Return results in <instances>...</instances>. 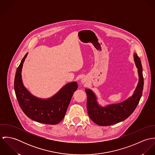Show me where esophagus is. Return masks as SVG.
<instances>
[{
    "label": "esophagus",
    "mask_w": 155,
    "mask_h": 155,
    "mask_svg": "<svg viewBox=\"0 0 155 155\" xmlns=\"http://www.w3.org/2000/svg\"><path fill=\"white\" fill-rule=\"evenodd\" d=\"M81 82H82V84H84V83L85 82V79H82V80L81 81Z\"/></svg>",
    "instance_id": "esophagus-1"
}]
</instances>
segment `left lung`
I'll use <instances>...</instances> for the list:
<instances>
[{
  "label": "left lung",
  "instance_id": "8db88e82",
  "mask_svg": "<svg viewBox=\"0 0 155 155\" xmlns=\"http://www.w3.org/2000/svg\"><path fill=\"white\" fill-rule=\"evenodd\" d=\"M134 58L138 68L139 81L133 96L130 98L122 103L103 107L98 104L94 92L88 89H85L87 94V107L89 116L96 124L100 126L116 124L127 119L136 109L142 95L144 78L140 58L135 53Z\"/></svg>",
  "mask_w": 155,
  "mask_h": 155
}]
</instances>
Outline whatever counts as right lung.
<instances>
[{
  "mask_svg": "<svg viewBox=\"0 0 155 155\" xmlns=\"http://www.w3.org/2000/svg\"><path fill=\"white\" fill-rule=\"evenodd\" d=\"M25 55L17 69L14 79V89L17 99L22 111L31 119L36 122L55 125L64 117L74 92L78 89L76 82L67 84L55 95L42 100L33 96L23 86L21 70Z\"/></svg>",
  "mask_w": 155,
  "mask_h": 155,
  "instance_id": "1",
  "label": "right lung"
}]
</instances>
